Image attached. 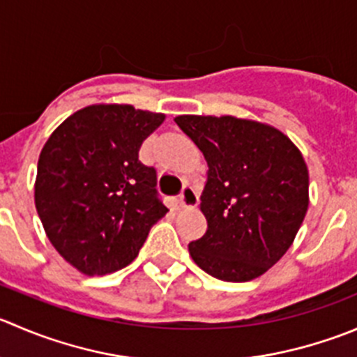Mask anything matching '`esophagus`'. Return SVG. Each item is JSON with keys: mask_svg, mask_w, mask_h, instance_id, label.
<instances>
[{"mask_svg": "<svg viewBox=\"0 0 357 357\" xmlns=\"http://www.w3.org/2000/svg\"><path fill=\"white\" fill-rule=\"evenodd\" d=\"M179 204H181V207H195L199 204V195L192 185L183 186L181 193H179Z\"/></svg>", "mask_w": 357, "mask_h": 357, "instance_id": "esophagus-1", "label": "esophagus"}]
</instances>
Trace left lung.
<instances>
[{"instance_id": "1", "label": "left lung", "mask_w": 357, "mask_h": 357, "mask_svg": "<svg viewBox=\"0 0 357 357\" xmlns=\"http://www.w3.org/2000/svg\"><path fill=\"white\" fill-rule=\"evenodd\" d=\"M174 122L209 167L200 195L207 230L190 242V256L220 281L259 278L286 255L307 214L302 153L286 134L256 120L179 115Z\"/></svg>"}]
</instances>
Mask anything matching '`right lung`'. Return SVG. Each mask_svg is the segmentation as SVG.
Instances as JSON below:
<instances>
[{
  "instance_id": "obj_1",
  "label": "right lung",
  "mask_w": 357,
  "mask_h": 357,
  "mask_svg": "<svg viewBox=\"0 0 357 357\" xmlns=\"http://www.w3.org/2000/svg\"><path fill=\"white\" fill-rule=\"evenodd\" d=\"M164 120L130 105H92L45 143L34 183L38 216L52 245L82 274L129 265L169 211L157 197V172L139 162L141 144Z\"/></svg>"
}]
</instances>
